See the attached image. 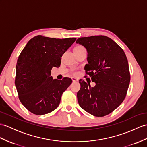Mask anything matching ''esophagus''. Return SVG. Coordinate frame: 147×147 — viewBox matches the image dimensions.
<instances>
[{
    "label": "esophagus",
    "instance_id": "esophagus-1",
    "mask_svg": "<svg viewBox=\"0 0 147 147\" xmlns=\"http://www.w3.org/2000/svg\"><path fill=\"white\" fill-rule=\"evenodd\" d=\"M71 80H72L73 82H77V81L78 80V78H75V77H72V78H71Z\"/></svg>",
    "mask_w": 147,
    "mask_h": 147
}]
</instances>
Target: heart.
Returning a JSON list of instances; mask_svg holds the SVG:
<instances>
[{
	"mask_svg": "<svg viewBox=\"0 0 147 147\" xmlns=\"http://www.w3.org/2000/svg\"><path fill=\"white\" fill-rule=\"evenodd\" d=\"M82 48H84L83 46H82V45H78V46H76V47H75L74 50H76V49H82ZM71 73H72L74 75H75V76H76V75H77V74H78V70H77V69H74L71 70Z\"/></svg>",
	"mask_w": 147,
	"mask_h": 147,
	"instance_id": "b5f03b06",
	"label": "heart"
}]
</instances>
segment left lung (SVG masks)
Here are the masks:
<instances>
[{
	"instance_id": "8db88e82",
	"label": "left lung",
	"mask_w": 147,
	"mask_h": 147,
	"mask_svg": "<svg viewBox=\"0 0 147 147\" xmlns=\"http://www.w3.org/2000/svg\"><path fill=\"white\" fill-rule=\"evenodd\" d=\"M76 43L88 52L85 74L96 83L94 87L80 79L78 104L95 117L112 113L123 102L130 81L128 60L123 50L110 38L94 35L78 38Z\"/></svg>"
}]
</instances>
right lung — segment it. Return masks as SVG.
<instances>
[{"label":"right lung","mask_w":147,"mask_h":147,"mask_svg":"<svg viewBox=\"0 0 147 147\" xmlns=\"http://www.w3.org/2000/svg\"><path fill=\"white\" fill-rule=\"evenodd\" d=\"M76 38H55L37 35L20 53L16 65L15 85L22 104L31 113L44 115L55 110L71 78L53 79L51 70L59 67L61 57Z\"/></svg>","instance_id":"add662e5"}]
</instances>
